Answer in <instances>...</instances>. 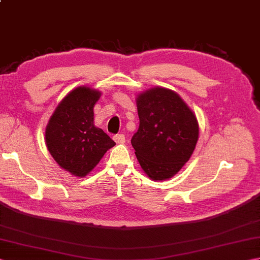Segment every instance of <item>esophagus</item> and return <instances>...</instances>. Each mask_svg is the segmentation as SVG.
Here are the masks:
<instances>
[{"mask_svg": "<svg viewBox=\"0 0 260 260\" xmlns=\"http://www.w3.org/2000/svg\"><path fill=\"white\" fill-rule=\"evenodd\" d=\"M114 141L117 143V144H124L125 143V135L124 134H118V135H115L114 137Z\"/></svg>", "mask_w": 260, "mask_h": 260, "instance_id": "obj_1", "label": "esophagus"}]
</instances>
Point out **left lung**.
<instances>
[{"label":"left lung","instance_id":"left-lung-1","mask_svg":"<svg viewBox=\"0 0 260 260\" xmlns=\"http://www.w3.org/2000/svg\"><path fill=\"white\" fill-rule=\"evenodd\" d=\"M140 126L132 145L142 170L153 181L171 179L184 167L199 139L196 114L178 92L154 87L136 97Z\"/></svg>","mask_w":260,"mask_h":260}]
</instances>
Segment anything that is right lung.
I'll list each match as a JSON object with an SVG mask.
<instances>
[{
    "mask_svg": "<svg viewBox=\"0 0 260 260\" xmlns=\"http://www.w3.org/2000/svg\"><path fill=\"white\" fill-rule=\"evenodd\" d=\"M102 92L89 86L69 91L46 127V145L64 171L82 178L96 168L115 142L93 124V106Z\"/></svg>",
    "mask_w": 260,
    "mask_h": 260,
    "instance_id": "right-lung-1",
    "label": "right lung"
}]
</instances>
